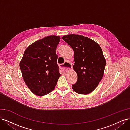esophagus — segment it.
I'll return each instance as SVG.
<instances>
[{"label":"esophagus","instance_id":"obj_1","mask_svg":"<svg viewBox=\"0 0 130 130\" xmlns=\"http://www.w3.org/2000/svg\"><path fill=\"white\" fill-rule=\"evenodd\" d=\"M72 67V64L70 62H65L63 64H61L60 66V70L62 73H65L67 72Z\"/></svg>","mask_w":130,"mask_h":130}]
</instances>
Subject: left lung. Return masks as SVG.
I'll return each instance as SVG.
<instances>
[{"label":"left lung","mask_w":130,"mask_h":130,"mask_svg":"<svg viewBox=\"0 0 130 130\" xmlns=\"http://www.w3.org/2000/svg\"><path fill=\"white\" fill-rule=\"evenodd\" d=\"M62 39L74 50L73 69L77 80L72 86L73 90L85 95L92 92L103 78L106 66L101 47L90 38L79 35H65Z\"/></svg>","instance_id":"8db88e82"}]
</instances>
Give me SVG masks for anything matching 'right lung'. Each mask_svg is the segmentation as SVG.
Instances as JSON below:
<instances>
[{"mask_svg":"<svg viewBox=\"0 0 130 130\" xmlns=\"http://www.w3.org/2000/svg\"><path fill=\"white\" fill-rule=\"evenodd\" d=\"M60 37L50 35L25 49L19 67L27 87L35 95L44 96L55 89L59 73L56 49Z\"/></svg>","mask_w":130,"mask_h":130,"instance_id":"right-lung-1","label":"right lung"}]
</instances>
